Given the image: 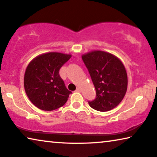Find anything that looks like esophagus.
<instances>
[{
  "mask_svg": "<svg viewBox=\"0 0 157 157\" xmlns=\"http://www.w3.org/2000/svg\"><path fill=\"white\" fill-rule=\"evenodd\" d=\"M80 91H81V89H80V88H79V87H78V88H77V89H76V92H79Z\"/></svg>",
  "mask_w": 157,
  "mask_h": 157,
  "instance_id": "obj_1",
  "label": "esophagus"
}]
</instances>
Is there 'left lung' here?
I'll use <instances>...</instances> for the list:
<instances>
[{
	"instance_id": "8db88e82",
	"label": "left lung",
	"mask_w": 157,
	"mask_h": 157,
	"mask_svg": "<svg viewBox=\"0 0 157 157\" xmlns=\"http://www.w3.org/2000/svg\"><path fill=\"white\" fill-rule=\"evenodd\" d=\"M95 87L96 98L89 101L94 109L109 111L123 100L127 90V74L122 62L109 52L93 50L82 56Z\"/></svg>"
}]
</instances>
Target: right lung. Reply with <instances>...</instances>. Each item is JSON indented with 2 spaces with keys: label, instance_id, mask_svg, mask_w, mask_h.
I'll list each match as a JSON object with an SVG mask.
<instances>
[{
  "label": "right lung",
  "instance_id": "obj_1",
  "mask_svg": "<svg viewBox=\"0 0 157 157\" xmlns=\"http://www.w3.org/2000/svg\"><path fill=\"white\" fill-rule=\"evenodd\" d=\"M70 54L50 52L35 57L28 64L24 75V87L30 101L38 109L52 111L66 103L71 92L59 75Z\"/></svg>",
  "mask_w": 157,
  "mask_h": 157
}]
</instances>
